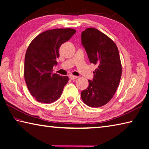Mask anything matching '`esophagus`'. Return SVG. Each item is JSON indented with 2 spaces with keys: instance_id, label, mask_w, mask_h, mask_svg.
<instances>
[{
  "instance_id": "34e87169",
  "label": "esophagus",
  "mask_w": 149,
  "mask_h": 149,
  "mask_svg": "<svg viewBox=\"0 0 149 149\" xmlns=\"http://www.w3.org/2000/svg\"><path fill=\"white\" fill-rule=\"evenodd\" d=\"M69 78H70V79H71V80H74V79H77V77L75 76V75H70Z\"/></svg>"
}]
</instances>
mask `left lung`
Returning <instances> with one entry per match:
<instances>
[{"mask_svg":"<svg viewBox=\"0 0 149 149\" xmlns=\"http://www.w3.org/2000/svg\"><path fill=\"white\" fill-rule=\"evenodd\" d=\"M82 45L90 62L97 66L92 81L81 92V99L90 107H101L111 100L120 82L122 66L119 51L113 40L94 28L81 33Z\"/></svg>","mask_w":149,"mask_h":149,"instance_id":"8db88e82","label":"left lung"}]
</instances>
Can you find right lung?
I'll return each mask as SVG.
<instances>
[{
    "label": "right lung",
    "mask_w": 149,
    "mask_h": 149,
    "mask_svg": "<svg viewBox=\"0 0 149 149\" xmlns=\"http://www.w3.org/2000/svg\"><path fill=\"white\" fill-rule=\"evenodd\" d=\"M75 32L72 28L46 30L35 37L28 46L24 75L29 92L37 101L52 103L61 97L68 77L53 74V67L57 64L60 46Z\"/></svg>",
    "instance_id": "obj_1"
}]
</instances>
